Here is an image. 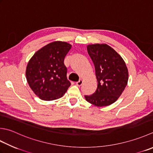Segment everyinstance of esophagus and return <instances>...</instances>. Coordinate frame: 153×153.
Here are the masks:
<instances>
[{
	"instance_id": "obj_1",
	"label": "esophagus",
	"mask_w": 153,
	"mask_h": 153,
	"mask_svg": "<svg viewBox=\"0 0 153 153\" xmlns=\"http://www.w3.org/2000/svg\"><path fill=\"white\" fill-rule=\"evenodd\" d=\"M82 84H83V80L82 79H80V80L78 81V82H76V85L77 86H81Z\"/></svg>"
}]
</instances>
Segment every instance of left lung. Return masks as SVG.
<instances>
[{
  "label": "left lung",
  "mask_w": 153,
  "mask_h": 153,
  "mask_svg": "<svg viewBox=\"0 0 153 153\" xmlns=\"http://www.w3.org/2000/svg\"><path fill=\"white\" fill-rule=\"evenodd\" d=\"M94 63L97 80L96 91L85 100L95 106H107L116 101L127 84L128 70L123 59L107 44H91L87 47Z\"/></svg>",
  "instance_id": "left-lung-1"
}]
</instances>
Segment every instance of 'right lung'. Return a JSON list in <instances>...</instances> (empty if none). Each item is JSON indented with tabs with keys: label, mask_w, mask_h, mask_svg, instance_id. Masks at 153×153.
<instances>
[{
	"label": "right lung",
	"mask_w": 153,
	"mask_h": 153,
	"mask_svg": "<svg viewBox=\"0 0 153 153\" xmlns=\"http://www.w3.org/2000/svg\"><path fill=\"white\" fill-rule=\"evenodd\" d=\"M71 47L64 42H53L37 51L30 59L26 67V79L41 100L60 98L70 86L64 61Z\"/></svg>",
	"instance_id": "1"
}]
</instances>
